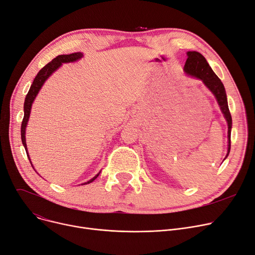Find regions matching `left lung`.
<instances>
[{"label":"left lung","mask_w":255,"mask_h":255,"mask_svg":"<svg viewBox=\"0 0 255 255\" xmlns=\"http://www.w3.org/2000/svg\"><path fill=\"white\" fill-rule=\"evenodd\" d=\"M187 60L184 66V72L192 77L200 79L204 85L211 91V93L215 96L217 103L220 107L221 113L224 116V119L227 122V138H229V144H227V154L224 159L227 158L231 151V132H232V116L229 110V104H227L226 92L223 84L219 77L212 70L210 65L208 64L205 57L197 51H188L187 52Z\"/></svg>","instance_id":"8db88e82"}]
</instances>
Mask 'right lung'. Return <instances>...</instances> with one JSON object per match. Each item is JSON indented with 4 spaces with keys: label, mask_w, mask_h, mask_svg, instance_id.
Returning a JSON list of instances; mask_svg holds the SVG:
<instances>
[{
    "label": "right lung",
    "mask_w": 255,
    "mask_h": 255,
    "mask_svg": "<svg viewBox=\"0 0 255 255\" xmlns=\"http://www.w3.org/2000/svg\"><path fill=\"white\" fill-rule=\"evenodd\" d=\"M83 57H84V53L83 52H74V53H70V55H60V56L56 57L51 62L46 64L43 67V68L38 72V74L36 75V77L34 79L33 84L31 85V88H30L28 94H26L25 99H24V104H23V113H24V115H23V120H22V122H21V130H20V132H21V141H22V144L24 146L26 155H28V158L30 160L31 164H32V161H31V159H30V156H29V153H28V148H26V142H25V129H26V125H28V121L30 119L32 104H33L36 96L38 95L40 89L42 88V86L44 85V83L46 82L47 78H49V76L53 72H56L64 63H73V62H76V61L80 60ZM32 166H33V164H32ZM33 168H34V166H33ZM99 173H100V171L97 173L95 177L92 178L91 180H89L86 183H83L82 185H87V184L92 183L94 180H95L99 176Z\"/></svg>",
    "instance_id": "add662e5"
}]
</instances>
